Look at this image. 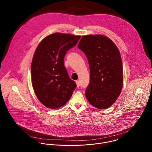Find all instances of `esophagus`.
I'll return each mask as SVG.
<instances>
[{"label": "esophagus", "instance_id": "obj_1", "mask_svg": "<svg viewBox=\"0 0 152 152\" xmlns=\"http://www.w3.org/2000/svg\"><path fill=\"white\" fill-rule=\"evenodd\" d=\"M76 86H77V87H79V86H80V81H79V80H76Z\"/></svg>", "mask_w": 152, "mask_h": 152}]
</instances>
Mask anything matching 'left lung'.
Listing matches in <instances>:
<instances>
[{"mask_svg": "<svg viewBox=\"0 0 152 152\" xmlns=\"http://www.w3.org/2000/svg\"><path fill=\"white\" fill-rule=\"evenodd\" d=\"M77 47L87 58L90 70L86 98L96 108L107 109L115 102L123 88L120 51L110 38L98 34L82 37Z\"/></svg>", "mask_w": 152, "mask_h": 152, "instance_id": "obj_1", "label": "left lung"}]
</instances>
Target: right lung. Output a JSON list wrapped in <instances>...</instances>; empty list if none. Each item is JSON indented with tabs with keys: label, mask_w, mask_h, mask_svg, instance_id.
<instances>
[{
	"label": "right lung",
	"mask_w": 152,
	"mask_h": 152,
	"mask_svg": "<svg viewBox=\"0 0 152 152\" xmlns=\"http://www.w3.org/2000/svg\"><path fill=\"white\" fill-rule=\"evenodd\" d=\"M80 36L54 33L43 38L38 45L31 64V80L39 101L50 109L66 104L76 84L64 66L68 50L76 46Z\"/></svg>",
	"instance_id": "obj_1"
}]
</instances>
